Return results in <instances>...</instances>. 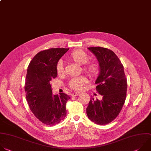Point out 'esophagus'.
Instances as JSON below:
<instances>
[{
	"label": "esophagus",
	"instance_id": "obj_1",
	"mask_svg": "<svg viewBox=\"0 0 151 151\" xmlns=\"http://www.w3.org/2000/svg\"><path fill=\"white\" fill-rule=\"evenodd\" d=\"M81 93L80 92H74L72 94V96H76L77 95H79Z\"/></svg>",
	"mask_w": 151,
	"mask_h": 151
}]
</instances>
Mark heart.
<instances>
[{
	"label": "heart",
	"instance_id": "heart-1",
	"mask_svg": "<svg viewBox=\"0 0 151 151\" xmlns=\"http://www.w3.org/2000/svg\"><path fill=\"white\" fill-rule=\"evenodd\" d=\"M69 58L78 65H84L87 63L90 59L89 56L83 50L77 49L73 51L69 55ZM85 72L90 77H96L101 72L99 65L96 63L87 64L84 67ZM56 71L58 75L64 73V64L62 61H59L56 66ZM87 82V78L84 76H80L72 78L68 82L69 86L75 90H80L83 85Z\"/></svg>",
	"mask_w": 151,
	"mask_h": 151
}]
</instances>
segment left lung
I'll list each match as a JSON object with an SVG mask.
<instances>
[{
  "label": "left lung",
  "mask_w": 151,
  "mask_h": 151,
  "mask_svg": "<svg viewBox=\"0 0 151 151\" xmlns=\"http://www.w3.org/2000/svg\"><path fill=\"white\" fill-rule=\"evenodd\" d=\"M88 49L95 55L101 68L95 84L97 92L103 98L101 101L90 99L86 113L95 124L105 125L113 121L124 105L127 79L123 65L113 51L102 47H91Z\"/></svg>",
  "instance_id": "8db88e82"
}]
</instances>
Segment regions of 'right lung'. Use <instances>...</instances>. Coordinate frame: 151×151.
Instances as JSON below:
<instances>
[{
	"label": "right lung",
	"instance_id": "add662e5",
	"mask_svg": "<svg viewBox=\"0 0 151 151\" xmlns=\"http://www.w3.org/2000/svg\"><path fill=\"white\" fill-rule=\"evenodd\" d=\"M69 49L51 48L37 53L29 63L25 83L27 101L35 116L46 125L53 126L67 115L66 103L70 97L52 94L50 81L56 77V66Z\"/></svg>",
	"mask_w": 151,
	"mask_h": 151
}]
</instances>
